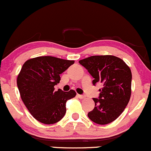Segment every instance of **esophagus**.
<instances>
[{
	"label": "esophagus",
	"instance_id": "obj_1",
	"mask_svg": "<svg viewBox=\"0 0 151 151\" xmlns=\"http://www.w3.org/2000/svg\"><path fill=\"white\" fill-rule=\"evenodd\" d=\"M78 97L79 99H85L86 98V97L84 95H81V94H78Z\"/></svg>",
	"mask_w": 151,
	"mask_h": 151
}]
</instances>
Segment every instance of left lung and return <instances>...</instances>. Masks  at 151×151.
Returning <instances> with one entry per match:
<instances>
[{"label":"left lung","instance_id":"1","mask_svg":"<svg viewBox=\"0 0 151 151\" xmlns=\"http://www.w3.org/2000/svg\"><path fill=\"white\" fill-rule=\"evenodd\" d=\"M97 82L103 84L99 98H93L94 108L88 113L99 125L113 122L123 112L131 95L132 73L122 59L112 55L92 56L79 61Z\"/></svg>","mask_w":151,"mask_h":151}]
</instances>
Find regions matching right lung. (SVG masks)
<instances>
[{"mask_svg":"<svg viewBox=\"0 0 151 151\" xmlns=\"http://www.w3.org/2000/svg\"><path fill=\"white\" fill-rule=\"evenodd\" d=\"M74 63L73 60L45 56L30 59L21 68L17 86L21 100L31 115L41 123L51 125L63 118L66 102L76 96L75 91L54 90L60 75Z\"/></svg>","mask_w":151,"mask_h":151,"instance_id":"right-lung-1","label":"right lung"}]
</instances>
